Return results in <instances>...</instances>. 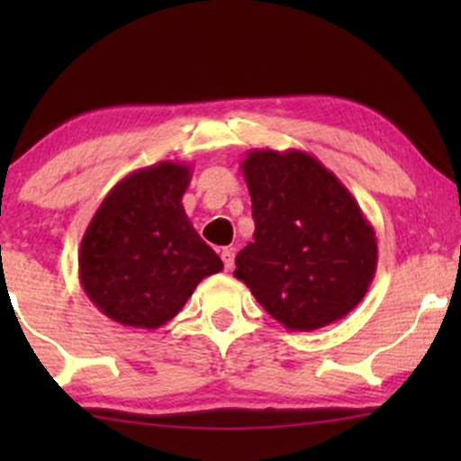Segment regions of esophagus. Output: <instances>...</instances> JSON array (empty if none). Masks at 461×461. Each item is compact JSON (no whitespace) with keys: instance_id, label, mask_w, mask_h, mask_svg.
Returning <instances> with one entry per match:
<instances>
[{"instance_id":"34e87169","label":"esophagus","mask_w":461,"mask_h":461,"mask_svg":"<svg viewBox=\"0 0 461 461\" xmlns=\"http://www.w3.org/2000/svg\"><path fill=\"white\" fill-rule=\"evenodd\" d=\"M220 258H222L224 268L226 270H232V267H235V251H232L230 248H224L222 254H220Z\"/></svg>"}]
</instances>
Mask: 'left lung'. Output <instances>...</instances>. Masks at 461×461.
Masks as SVG:
<instances>
[{
	"mask_svg": "<svg viewBox=\"0 0 461 461\" xmlns=\"http://www.w3.org/2000/svg\"><path fill=\"white\" fill-rule=\"evenodd\" d=\"M241 172L256 230L235 258L237 279L292 331L355 311L374 281L377 237L348 188L295 149L249 150Z\"/></svg>",
	"mask_w": 461,
	"mask_h": 461,
	"instance_id": "1",
	"label": "left lung"
}]
</instances>
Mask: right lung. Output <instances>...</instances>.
<instances>
[{
    "instance_id": "add662e5",
    "label": "right lung",
    "mask_w": 461,
    "mask_h": 461,
    "mask_svg": "<svg viewBox=\"0 0 461 461\" xmlns=\"http://www.w3.org/2000/svg\"><path fill=\"white\" fill-rule=\"evenodd\" d=\"M191 176L180 161L136 169L111 188L87 224L79 245L81 287L119 325H166L205 276L224 268L182 205Z\"/></svg>"
}]
</instances>
